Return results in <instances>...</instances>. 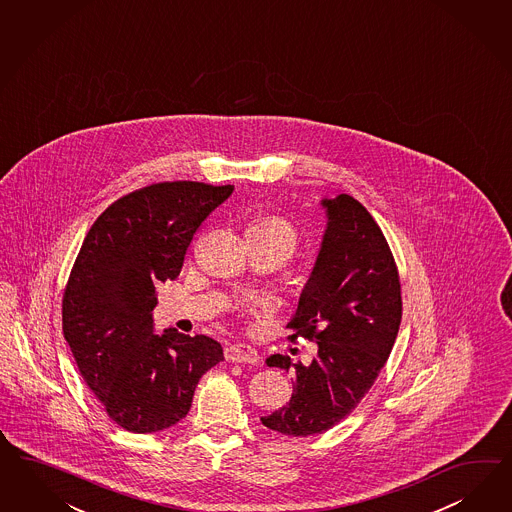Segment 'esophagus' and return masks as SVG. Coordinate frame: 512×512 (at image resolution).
<instances>
[{"label":"esophagus","instance_id":"1","mask_svg":"<svg viewBox=\"0 0 512 512\" xmlns=\"http://www.w3.org/2000/svg\"><path fill=\"white\" fill-rule=\"evenodd\" d=\"M224 357L230 363H243V365H256L260 361L258 351L254 350L249 344H230L224 350Z\"/></svg>","mask_w":512,"mask_h":512}]
</instances>
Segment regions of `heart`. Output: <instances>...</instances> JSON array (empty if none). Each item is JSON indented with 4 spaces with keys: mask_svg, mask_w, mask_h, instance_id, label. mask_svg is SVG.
Segmentation results:
<instances>
[{
    "mask_svg": "<svg viewBox=\"0 0 512 512\" xmlns=\"http://www.w3.org/2000/svg\"><path fill=\"white\" fill-rule=\"evenodd\" d=\"M250 232L278 237V239L286 241L292 250L295 249V243H297V234H295L292 224L288 220L275 217V215H265V217L254 220L250 226Z\"/></svg>",
    "mask_w": 512,
    "mask_h": 512,
    "instance_id": "obj_1",
    "label": "heart"
}]
</instances>
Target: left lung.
I'll use <instances>...</instances> for the list:
<instances>
[{"mask_svg":"<svg viewBox=\"0 0 512 512\" xmlns=\"http://www.w3.org/2000/svg\"><path fill=\"white\" fill-rule=\"evenodd\" d=\"M322 205V247L288 323V338H308L318 353L307 366L280 353L265 361L295 368L290 404L262 417L263 426L290 438L323 434L357 408L387 363L402 320L398 269L376 220L350 194Z\"/></svg>","mask_w":512,"mask_h":512,"instance_id":"left-lung-1","label":"left lung"}]
</instances>
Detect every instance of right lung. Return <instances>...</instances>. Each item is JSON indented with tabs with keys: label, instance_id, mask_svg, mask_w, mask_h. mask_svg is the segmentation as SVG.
Wrapping results in <instances>:
<instances>
[{
	"label": "right lung",
	"instance_id": "add662e5",
	"mask_svg": "<svg viewBox=\"0 0 512 512\" xmlns=\"http://www.w3.org/2000/svg\"><path fill=\"white\" fill-rule=\"evenodd\" d=\"M234 192L164 181L108 205L93 222L63 293V336L108 417L134 434L179 423L222 346L176 329L153 333L155 286L181 273L196 230Z\"/></svg>",
	"mask_w": 512,
	"mask_h": 512
}]
</instances>
